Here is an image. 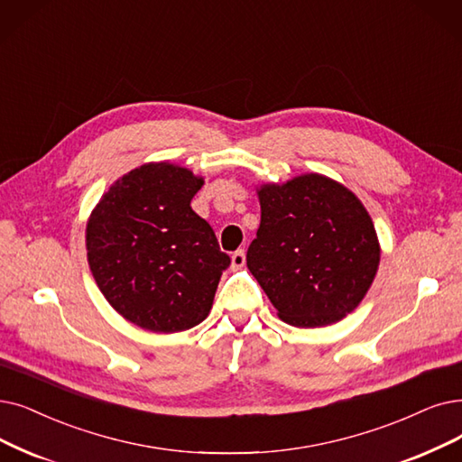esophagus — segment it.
I'll use <instances>...</instances> for the list:
<instances>
[{
  "instance_id": "1",
  "label": "esophagus",
  "mask_w": 462,
  "mask_h": 462,
  "mask_svg": "<svg viewBox=\"0 0 462 462\" xmlns=\"http://www.w3.org/2000/svg\"><path fill=\"white\" fill-rule=\"evenodd\" d=\"M245 263H246V252L245 250L233 252V255H231V267L233 269H241Z\"/></svg>"
}]
</instances>
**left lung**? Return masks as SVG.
Returning <instances> with one entry per match:
<instances>
[{
	"label": "left lung",
	"instance_id": "8db88e82",
	"mask_svg": "<svg viewBox=\"0 0 462 462\" xmlns=\"http://www.w3.org/2000/svg\"><path fill=\"white\" fill-rule=\"evenodd\" d=\"M262 224L246 265L279 317L319 328L348 315L372 286L379 243L370 214L320 174L260 189Z\"/></svg>",
	"mask_w": 462,
	"mask_h": 462
}]
</instances>
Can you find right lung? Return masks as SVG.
Here are the masks:
<instances>
[{
  "mask_svg": "<svg viewBox=\"0 0 462 462\" xmlns=\"http://www.w3.org/2000/svg\"><path fill=\"white\" fill-rule=\"evenodd\" d=\"M202 180L150 162L117 180L87 224L92 276L121 317L172 334L208 317L231 257L191 208Z\"/></svg>",
  "mask_w": 462,
  "mask_h": 462,
  "instance_id": "add662e5",
  "label": "right lung"
}]
</instances>
